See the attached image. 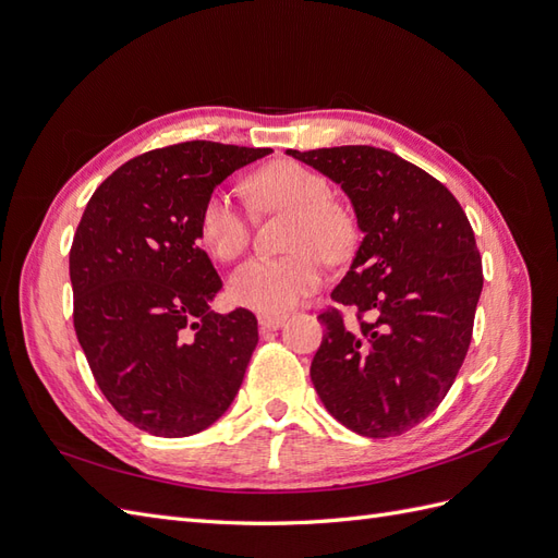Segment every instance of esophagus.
Segmentation results:
<instances>
[{
	"label": "esophagus",
	"instance_id": "esophagus-1",
	"mask_svg": "<svg viewBox=\"0 0 558 558\" xmlns=\"http://www.w3.org/2000/svg\"><path fill=\"white\" fill-rule=\"evenodd\" d=\"M286 320H289V316H286V314H260L258 316L260 330H277L286 324Z\"/></svg>",
	"mask_w": 558,
	"mask_h": 558
}]
</instances>
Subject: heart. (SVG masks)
<instances>
[{"label": "heart", "instance_id": "obj_1", "mask_svg": "<svg viewBox=\"0 0 558 558\" xmlns=\"http://www.w3.org/2000/svg\"><path fill=\"white\" fill-rule=\"evenodd\" d=\"M246 195L258 211H289L286 253L253 258L230 277V298L238 305L281 314L324 281V258L344 263L359 244V218L332 197L326 174L298 160H275L253 172ZM199 238L218 260H238L251 242L248 214L226 191H214L199 211Z\"/></svg>", "mask_w": 558, "mask_h": 558}]
</instances>
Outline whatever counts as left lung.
I'll return each mask as SVG.
<instances>
[{"label":"left lung","mask_w":558,"mask_h":558,"mask_svg":"<svg viewBox=\"0 0 558 558\" xmlns=\"http://www.w3.org/2000/svg\"><path fill=\"white\" fill-rule=\"evenodd\" d=\"M340 183L363 242L332 302L310 375L326 410L365 437L421 424L459 375L482 293V256L445 183L391 150L335 146L289 150Z\"/></svg>","instance_id":"obj_1"}]
</instances>
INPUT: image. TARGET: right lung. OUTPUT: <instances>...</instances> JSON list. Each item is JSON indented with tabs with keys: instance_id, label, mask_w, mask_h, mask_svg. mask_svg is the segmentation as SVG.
I'll return each mask as SVG.
<instances>
[{
	"instance_id": "right-lung-1",
	"label": "right lung",
	"mask_w": 558,
	"mask_h": 558,
	"mask_svg": "<svg viewBox=\"0 0 558 558\" xmlns=\"http://www.w3.org/2000/svg\"><path fill=\"white\" fill-rule=\"evenodd\" d=\"M269 154L218 142L148 150L93 193L70 251L74 330L99 391L140 430L189 437L238 396L258 320L209 312L221 279L197 246L226 177Z\"/></svg>"
}]
</instances>
